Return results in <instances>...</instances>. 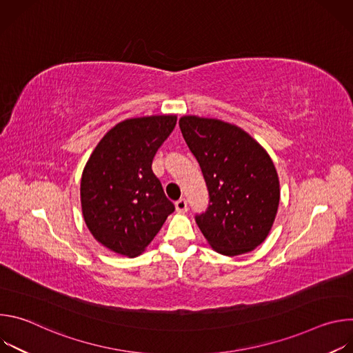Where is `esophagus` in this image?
<instances>
[{
	"label": "esophagus",
	"mask_w": 353,
	"mask_h": 353,
	"mask_svg": "<svg viewBox=\"0 0 353 353\" xmlns=\"http://www.w3.org/2000/svg\"><path fill=\"white\" fill-rule=\"evenodd\" d=\"M187 208H188V205H187V199L185 198H180V199L176 201V211L177 212H180V214L187 212Z\"/></svg>",
	"instance_id": "esophagus-1"
}]
</instances>
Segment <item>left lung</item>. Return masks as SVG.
I'll return each mask as SVG.
<instances>
[{
    "label": "left lung",
    "mask_w": 353,
    "mask_h": 353,
    "mask_svg": "<svg viewBox=\"0 0 353 353\" xmlns=\"http://www.w3.org/2000/svg\"><path fill=\"white\" fill-rule=\"evenodd\" d=\"M181 134L203 172L210 204L195 222L223 256L244 254L268 236L279 180L265 149L241 128L215 119L181 117Z\"/></svg>",
    "instance_id": "1"
}]
</instances>
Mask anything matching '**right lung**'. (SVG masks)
I'll use <instances>...</instances> for the list:
<instances>
[{"label": "right lung", "mask_w": 353, "mask_h": 353, "mask_svg": "<svg viewBox=\"0 0 353 353\" xmlns=\"http://www.w3.org/2000/svg\"><path fill=\"white\" fill-rule=\"evenodd\" d=\"M176 121V116H152L117 124L100 139L83 169L85 223L99 243L117 254L142 253L174 211L152 172V161Z\"/></svg>", "instance_id": "right-lung-1"}]
</instances>
